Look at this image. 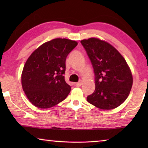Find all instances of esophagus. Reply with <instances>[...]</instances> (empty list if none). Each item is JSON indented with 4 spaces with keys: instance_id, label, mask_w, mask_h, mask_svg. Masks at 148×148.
I'll use <instances>...</instances> for the list:
<instances>
[{
    "instance_id": "34e87169",
    "label": "esophagus",
    "mask_w": 148,
    "mask_h": 148,
    "mask_svg": "<svg viewBox=\"0 0 148 148\" xmlns=\"http://www.w3.org/2000/svg\"><path fill=\"white\" fill-rule=\"evenodd\" d=\"M82 80H80V81H79V82H77V83L75 84V85H76V87H79V86H82Z\"/></svg>"
}]
</instances>
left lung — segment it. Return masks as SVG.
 <instances>
[{
  "label": "left lung",
  "instance_id": "left-lung-1",
  "mask_svg": "<svg viewBox=\"0 0 148 148\" xmlns=\"http://www.w3.org/2000/svg\"><path fill=\"white\" fill-rule=\"evenodd\" d=\"M91 62L95 89L87 97L90 104L102 110L120 106L132 86L131 71L119 52L108 42L96 38L81 40Z\"/></svg>",
  "mask_w": 148,
  "mask_h": 148
}]
</instances>
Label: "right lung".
Returning a JSON list of instances; mask_svg holds the SVG:
<instances>
[{
    "label": "right lung",
    "mask_w": 148,
    "mask_h": 148,
    "mask_svg": "<svg viewBox=\"0 0 148 148\" xmlns=\"http://www.w3.org/2000/svg\"><path fill=\"white\" fill-rule=\"evenodd\" d=\"M76 41L56 38L41 45L27 60L21 74L23 89L29 101L39 108H49L66 98L71 87L64 74L66 59Z\"/></svg>",
    "instance_id": "right-lung-1"
}]
</instances>
